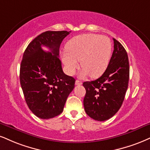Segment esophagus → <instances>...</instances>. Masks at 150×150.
Wrapping results in <instances>:
<instances>
[{"label": "esophagus", "mask_w": 150, "mask_h": 150, "mask_svg": "<svg viewBox=\"0 0 150 150\" xmlns=\"http://www.w3.org/2000/svg\"><path fill=\"white\" fill-rule=\"evenodd\" d=\"M82 83H83L82 81H81L79 80H76L75 82V84L76 85V86H81V85H82Z\"/></svg>", "instance_id": "34e87169"}]
</instances>
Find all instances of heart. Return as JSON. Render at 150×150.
<instances>
[{
	"mask_svg": "<svg viewBox=\"0 0 150 150\" xmlns=\"http://www.w3.org/2000/svg\"><path fill=\"white\" fill-rule=\"evenodd\" d=\"M67 51L62 53V60L69 74L79 67L83 68L81 76L90 74L98 78L108 67L112 53V44L108 38L96 34H83L74 37L67 44Z\"/></svg>",
	"mask_w": 150,
	"mask_h": 150,
	"instance_id": "b5f03b06",
	"label": "heart"
}]
</instances>
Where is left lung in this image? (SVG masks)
<instances>
[{
  "instance_id": "8db88e82",
  "label": "left lung",
  "mask_w": 150,
  "mask_h": 150,
  "mask_svg": "<svg viewBox=\"0 0 150 150\" xmlns=\"http://www.w3.org/2000/svg\"><path fill=\"white\" fill-rule=\"evenodd\" d=\"M114 50L108 66L99 79L86 81L83 99L86 112L97 121L112 117L122 104L128 88L129 63L123 46L113 38Z\"/></svg>"
}]
</instances>
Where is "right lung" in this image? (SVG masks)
I'll use <instances>...</instances> for the list:
<instances>
[{
	"label": "right lung",
	"instance_id": "right-lung-1",
	"mask_svg": "<svg viewBox=\"0 0 150 150\" xmlns=\"http://www.w3.org/2000/svg\"><path fill=\"white\" fill-rule=\"evenodd\" d=\"M67 31H46L28 44L20 66V83L30 110L41 119L60 115L75 79L62 71L59 49ZM42 46H47L46 52Z\"/></svg>",
	"mask_w": 150,
	"mask_h": 150
}]
</instances>
